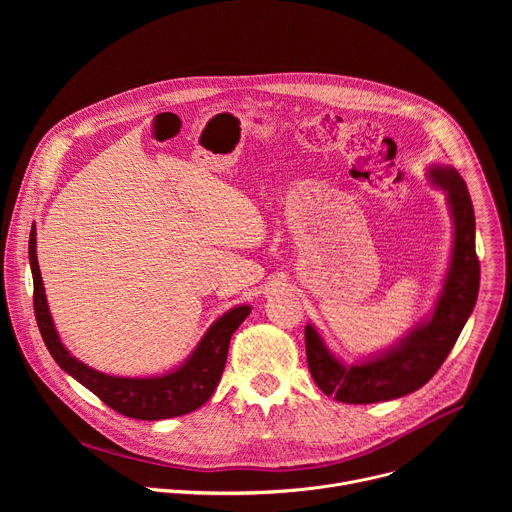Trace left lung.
<instances>
[{
	"label": "left lung",
	"mask_w": 512,
	"mask_h": 512,
	"mask_svg": "<svg viewBox=\"0 0 512 512\" xmlns=\"http://www.w3.org/2000/svg\"><path fill=\"white\" fill-rule=\"evenodd\" d=\"M427 178L446 192L454 221L450 267L433 314L409 330L395 346L354 364H344L336 358L312 324L304 330L308 369L316 385L340 403L391 401L423 387L448 358L474 310L480 263L468 186L450 166H431Z\"/></svg>",
	"instance_id": "1"
}]
</instances>
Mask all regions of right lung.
<instances>
[{"label":"right lung","mask_w":512,"mask_h":512,"mask_svg":"<svg viewBox=\"0 0 512 512\" xmlns=\"http://www.w3.org/2000/svg\"><path fill=\"white\" fill-rule=\"evenodd\" d=\"M32 279H34V314L42 334V340L56 360L58 367L77 379L91 393H95L105 405L117 413L133 419L156 421L186 415L202 407L214 393L223 377L229 354V342L233 332L251 314V306H237L218 318L202 336L192 354L178 369L160 377H113L91 369L89 364L72 356L54 328L44 283L36 257V229L30 231L28 243Z\"/></svg>","instance_id":"1"}]
</instances>
